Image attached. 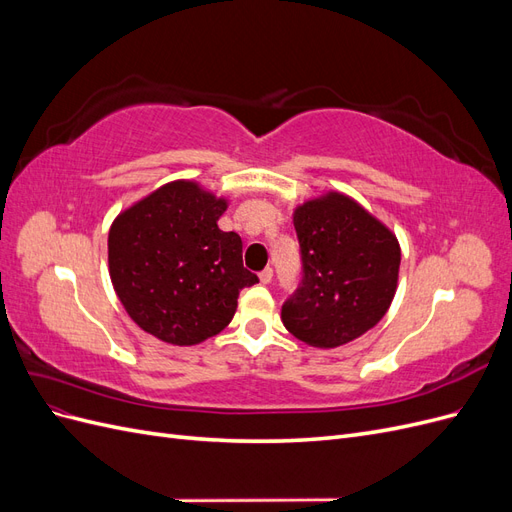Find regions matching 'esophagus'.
Wrapping results in <instances>:
<instances>
[{
	"label": "esophagus",
	"instance_id": "obj_1",
	"mask_svg": "<svg viewBox=\"0 0 512 512\" xmlns=\"http://www.w3.org/2000/svg\"><path fill=\"white\" fill-rule=\"evenodd\" d=\"M258 277H260V282H262V284H271V280H273V269H271V267L262 269Z\"/></svg>",
	"mask_w": 512,
	"mask_h": 512
}]
</instances>
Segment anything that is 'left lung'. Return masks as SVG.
Instances as JSON below:
<instances>
[{
	"mask_svg": "<svg viewBox=\"0 0 512 512\" xmlns=\"http://www.w3.org/2000/svg\"><path fill=\"white\" fill-rule=\"evenodd\" d=\"M303 280L282 307L284 327L307 346L337 348L361 337L389 312L399 241L354 198L327 192L292 213Z\"/></svg>",
	"mask_w": 512,
	"mask_h": 512,
	"instance_id": "8db88e82",
	"label": "left lung"
}]
</instances>
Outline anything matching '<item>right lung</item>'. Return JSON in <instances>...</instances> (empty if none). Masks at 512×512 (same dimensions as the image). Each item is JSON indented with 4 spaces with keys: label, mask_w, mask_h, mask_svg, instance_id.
I'll return each mask as SVG.
<instances>
[{
    "label": "right lung",
    "mask_w": 512,
    "mask_h": 512,
    "mask_svg": "<svg viewBox=\"0 0 512 512\" xmlns=\"http://www.w3.org/2000/svg\"><path fill=\"white\" fill-rule=\"evenodd\" d=\"M228 209L198 181L160 185L123 209L108 230V273L128 316L164 344L196 346L228 327L239 292L258 277L243 267Z\"/></svg>",
    "instance_id": "1"
}]
</instances>
